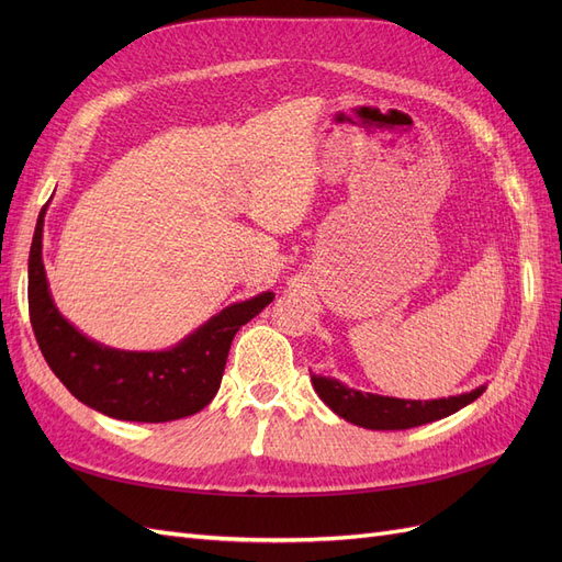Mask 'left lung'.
<instances>
[{
  "label": "left lung",
  "mask_w": 562,
  "mask_h": 562,
  "mask_svg": "<svg viewBox=\"0 0 562 562\" xmlns=\"http://www.w3.org/2000/svg\"><path fill=\"white\" fill-rule=\"evenodd\" d=\"M312 386L318 398L326 403L337 417L372 431H401L443 419L457 411H462V407L473 403L485 391V386H475L467 391V394H457L448 398L411 401L370 394V391L353 389L335 378L314 375V372Z\"/></svg>",
  "instance_id": "obj_1"
}]
</instances>
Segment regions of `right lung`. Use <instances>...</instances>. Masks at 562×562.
<instances>
[{
    "label": "right lung",
    "mask_w": 562,
    "mask_h": 562,
    "mask_svg": "<svg viewBox=\"0 0 562 562\" xmlns=\"http://www.w3.org/2000/svg\"><path fill=\"white\" fill-rule=\"evenodd\" d=\"M40 211L27 260L30 321L48 368L83 405L114 419L171 422L194 415L217 394L234 335L258 316L274 293L234 302L178 345L161 351H126L95 342L67 321L50 295L42 260Z\"/></svg>",
    "instance_id": "obj_1"
}]
</instances>
